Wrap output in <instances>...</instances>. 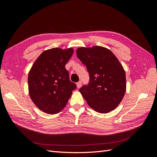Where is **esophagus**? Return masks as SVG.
Returning a JSON list of instances; mask_svg holds the SVG:
<instances>
[{
    "label": "esophagus",
    "instance_id": "1",
    "mask_svg": "<svg viewBox=\"0 0 157 157\" xmlns=\"http://www.w3.org/2000/svg\"><path fill=\"white\" fill-rule=\"evenodd\" d=\"M81 86H82V82L81 81H79L77 83V87L78 88H80V87H81Z\"/></svg>",
    "mask_w": 157,
    "mask_h": 157
}]
</instances>
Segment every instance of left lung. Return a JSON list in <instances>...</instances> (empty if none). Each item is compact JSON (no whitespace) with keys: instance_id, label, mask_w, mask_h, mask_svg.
I'll list each match as a JSON object with an SVG mask.
<instances>
[{"instance_id":"obj_1","label":"left lung","mask_w":157,"mask_h":157,"mask_svg":"<svg viewBox=\"0 0 157 157\" xmlns=\"http://www.w3.org/2000/svg\"><path fill=\"white\" fill-rule=\"evenodd\" d=\"M76 52L90 77L89 84L79 92L95 111H113L122 100L126 89V73L120 61L110 50L102 46L80 47Z\"/></svg>"}]
</instances>
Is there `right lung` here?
Segmentation results:
<instances>
[{
	"label": "right lung",
	"instance_id": "obj_1",
	"mask_svg": "<svg viewBox=\"0 0 157 157\" xmlns=\"http://www.w3.org/2000/svg\"><path fill=\"white\" fill-rule=\"evenodd\" d=\"M73 52L72 48L45 50L31 67L28 75L29 94L42 111L50 115L59 113L77 88L70 81L65 67Z\"/></svg>",
	"mask_w": 157,
	"mask_h": 157
}]
</instances>
